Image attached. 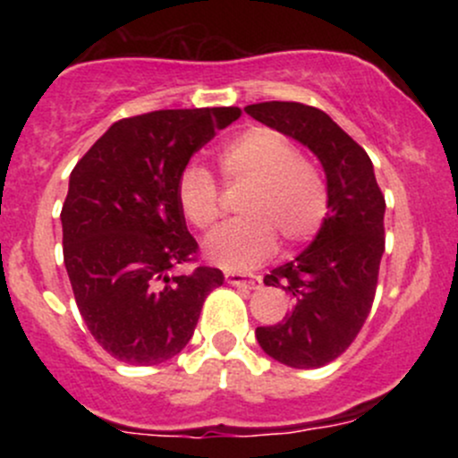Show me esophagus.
Returning <instances> with one entry per match:
<instances>
[{"instance_id":"1","label":"esophagus","mask_w":458,"mask_h":458,"mask_svg":"<svg viewBox=\"0 0 458 458\" xmlns=\"http://www.w3.org/2000/svg\"><path fill=\"white\" fill-rule=\"evenodd\" d=\"M225 282L233 284V286H245L250 291H256V288L262 286V280L256 276H243V273H234V271H225Z\"/></svg>"}]
</instances>
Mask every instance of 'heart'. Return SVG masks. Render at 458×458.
I'll use <instances>...</instances> for the list:
<instances>
[{
  "instance_id": "obj_1",
  "label": "heart",
  "mask_w": 458,
  "mask_h": 458,
  "mask_svg": "<svg viewBox=\"0 0 458 458\" xmlns=\"http://www.w3.org/2000/svg\"><path fill=\"white\" fill-rule=\"evenodd\" d=\"M217 167L225 187H247L239 199L243 217L222 225L204 254L228 269H251L271 259L277 236L297 247L312 241L329 211V187L312 159L288 135L251 127L224 144ZM176 202L196 230H211L222 215V191L211 172L187 163L176 181Z\"/></svg>"
}]
</instances>
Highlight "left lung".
Returning <instances> with one entry per match:
<instances>
[{
  "instance_id": "left-lung-1",
  "label": "left lung",
  "mask_w": 458,
  "mask_h": 458,
  "mask_svg": "<svg viewBox=\"0 0 458 458\" xmlns=\"http://www.w3.org/2000/svg\"><path fill=\"white\" fill-rule=\"evenodd\" d=\"M267 127L306 144L323 163L329 211L317 239L293 262L265 276L291 297L282 323L256 329L267 355L291 368H320L340 357L364 327L386 250V198L370 157L327 114L291 101L247 105Z\"/></svg>"
}]
</instances>
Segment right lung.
Returning a JSON list of instances; mask_svg holds the SVG:
<instances>
[{
  "mask_svg": "<svg viewBox=\"0 0 458 458\" xmlns=\"http://www.w3.org/2000/svg\"><path fill=\"white\" fill-rule=\"evenodd\" d=\"M239 115V107H202L123 118L72 167L60 213L66 273L83 323L118 361L155 366L181 353L204 299L224 284L207 265L174 273L198 262L176 181Z\"/></svg>",
  "mask_w": 458,
  "mask_h": 458,
  "instance_id": "obj_1",
  "label": "right lung"
}]
</instances>
